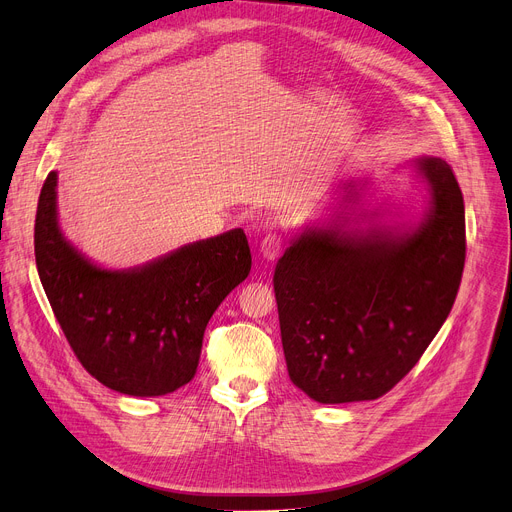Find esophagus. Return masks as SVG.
Here are the masks:
<instances>
[{
    "label": "esophagus",
    "mask_w": 512,
    "mask_h": 512,
    "mask_svg": "<svg viewBox=\"0 0 512 512\" xmlns=\"http://www.w3.org/2000/svg\"><path fill=\"white\" fill-rule=\"evenodd\" d=\"M283 248H285V239L277 233H269L260 241V254L267 260H275L283 252Z\"/></svg>",
    "instance_id": "1"
}]
</instances>
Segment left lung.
<instances>
[{"label":"left lung","mask_w":512,"mask_h":512,"mask_svg":"<svg viewBox=\"0 0 512 512\" xmlns=\"http://www.w3.org/2000/svg\"><path fill=\"white\" fill-rule=\"evenodd\" d=\"M412 166L428 191L418 222L353 227L365 182H346L340 206L349 212L306 229L277 260L288 374L319 403L391 391L454 306L466 256L462 191L441 157H418Z\"/></svg>","instance_id":"8db88e82"}]
</instances>
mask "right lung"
Masks as SVG:
<instances>
[{
	"instance_id": "add662e5",
	"label": "right lung",
	"mask_w": 512,
	"mask_h": 512,
	"mask_svg": "<svg viewBox=\"0 0 512 512\" xmlns=\"http://www.w3.org/2000/svg\"><path fill=\"white\" fill-rule=\"evenodd\" d=\"M56 180L50 172L39 193L35 262L73 353L117 393H174L197 372L203 332L218 304L250 275L248 237L233 229L142 267L102 269L60 231Z\"/></svg>"
}]
</instances>
